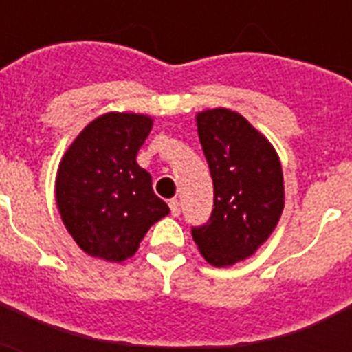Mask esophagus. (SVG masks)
<instances>
[{
	"label": "esophagus",
	"instance_id": "34e87169",
	"mask_svg": "<svg viewBox=\"0 0 352 352\" xmlns=\"http://www.w3.org/2000/svg\"><path fill=\"white\" fill-rule=\"evenodd\" d=\"M168 204H170L171 215H173V217H177V215L181 214V204H179V201H177V199H171Z\"/></svg>",
	"mask_w": 352,
	"mask_h": 352
}]
</instances>
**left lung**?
Listing matches in <instances>:
<instances>
[{"label": "left lung", "instance_id": "left-lung-1", "mask_svg": "<svg viewBox=\"0 0 352 352\" xmlns=\"http://www.w3.org/2000/svg\"><path fill=\"white\" fill-rule=\"evenodd\" d=\"M214 179V210L192 228L210 265L232 267L254 256L272 235L285 206L283 170L276 149L243 115L215 107L195 115Z\"/></svg>", "mask_w": 352, "mask_h": 352}]
</instances>
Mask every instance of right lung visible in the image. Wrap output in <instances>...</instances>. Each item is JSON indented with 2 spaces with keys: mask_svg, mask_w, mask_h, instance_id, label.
Instances as JSON below:
<instances>
[{
  "mask_svg": "<svg viewBox=\"0 0 352 352\" xmlns=\"http://www.w3.org/2000/svg\"><path fill=\"white\" fill-rule=\"evenodd\" d=\"M153 127L140 113H106L87 124L56 173L58 212L76 245L104 261L131 257L149 226L170 214L137 153Z\"/></svg>",
  "mask_w": 352,
  "mask_h": 352,
  "instance_id": "add662e5",
  "label": "right lung"
}]
</instances>
